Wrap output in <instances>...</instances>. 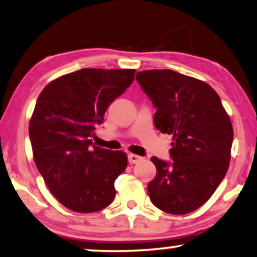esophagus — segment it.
Listing matches in <instances>:
<instances>
[{"instance_id": "34e87169", "label": "esophagus", "mask_w": 257, "mask_h": 257, "mask_svg": "<svg viewBox=\"0 0 257 257\" xmlns=\"http://www.w3.org/2000/svg\"><path fill=\"white\" fill-rule=\"evenodd\" d=\"M143 157L136 155V154H128V161L129 163L134 164V163H138L140 161H142Z\"/></svg>"}]
</instances>
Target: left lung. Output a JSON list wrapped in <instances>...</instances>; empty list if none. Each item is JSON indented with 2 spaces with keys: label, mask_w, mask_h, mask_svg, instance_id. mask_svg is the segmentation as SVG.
I'll return each mask as SVG.
<instances>
[{
  "label": "left lung",
  "mask_w": 257,
  "mask_h": 257,
  "mask_svg": "<svg viewBox=\"0 0 257 257\" xmlns=\"http://www.w3.org/2000/svg\"><path fill=\"white\" fill-rule=\"evenodd\" d=\"M136 80L157 110L154 122L173 135V162L152 157L156 176L148 183L153 204L183 215L209 200L229 168L234 131L216 91L206 82L170 69L139 71Z\"/></svg>",
  "instance_id": "1"
}]
</instances>
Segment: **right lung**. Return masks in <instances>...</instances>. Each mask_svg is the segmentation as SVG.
<instances>
[{
    "label": "right lung",
    "instance_id": "obj_1",
    "mask_svg": "<svg viewBox=\"0 0 257 257\" xmlns=\"http://www.w3.org/2000/svg\"><path fill=\"white\" fill-rule=\"evenodd\" d=\"M135 69L84 68L48 83L29 122L35 164L50 193L68 209L94 213L114 200L128 166L122 150L93 145L109 104L133 83Z\"/></svg>",
    "mask_w": 257,
    "mask_h": 257
}]
</instances>
